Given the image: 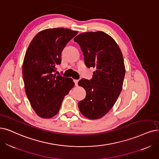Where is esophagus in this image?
<instances>
[{
    "label": "esophagus",
    "mask_w": 159,
    "mask_h": 159,
    "mask_svg": "<svg viewBox=\"0 0 159 159\" xmlns=\"http://www.w3.org/2000/svg\"><path fill=\"white\" fill-rule=\"evenodd\" d=\"M74 83H75V86H78L79 80H74Z\"/></svg>",
    "instance_id": "34e87169"
}]
</instances>
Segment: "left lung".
<instances>
[{
    "mask_svg": "<svg viewBox=\"0 0 159 159\" xmlns=\"http://www.w3.org/2000/svg\"><path fill=\"white\" fill-rule=\"evenodd\" d=\"M74 40L81 47L86 66L97 69L92 80L78 82L87 93L79 102V110L87 118L98 119L112 108L122 91L125 75L123 54L113 39L102 31L81 33Z\"/></svg>",
    "mask_w": 159,
    "mask_h": 159,
    "instance_id": "obj_1",
    "label": "left lung"
}]
</instances>
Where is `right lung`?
<instances>
[{
    "label": "right lung",
    "instance_id": "add662e5",
    "mask_svg": "<svg viewBox=\"0 0 159 159\" xmlns=\"http://www.w3.org/2000/svg\"><path fill=\"white\" fill-rule=\"evenodd\" d=\"M78 31L68 29H47L32 40L23 62L25 93L38 116L49 119L59 111L62 100L73 87L72 78L56 75L61 62V52Z\"/></svg>",
    "mask_w": 159,
    "mask_h": 159
}]
</instances>
